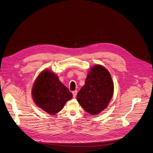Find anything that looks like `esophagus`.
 Returning <instances> with one entry per match:
<instances>
[{
    "label": "esophagus",
    "instance_id": "obj_1",
    "mask_svg": "<svg viewBox=\"0 0 153 153\" xmlns=\"http://www.w3.org/2000/svg\"><path fill=\"white\" fill-rule=\"evenodd\" d=\"M77 91H74L72 92V94H73V98H76V94H77Z\"/></svg>",
    "mask_w": 153,
    "mask_h": 153
}]
</instances>
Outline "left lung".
Wrapping results in <instances>:
<instances>
[{
  "mask_svg": "<svg viewBox=\"0 0 153 153\" xmlns=\"http://www.w3.org/2000/svg\"><path fill=\"white\" fill-rule=\"evenodd\" d=\"M113 93L114 84L110 73L104 67L96 65L87 75L76 100L87 112L96 115L107 107Z\"/></svg>",
  "mask_w": 153,
  "mask_h": 153,
  "instance_id": "1",
  "label": "left lung"
}]
</instances>
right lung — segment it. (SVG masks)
Segmentation results:
<instances>
[{"label": "right lung", "mask_w": 153, "mask_h": 153, "mask_svg": "<svg viewBox=\"0 0 153 153\" xmlns=\"http://www.w3.org/2000/svg\"><path fill=\"white\" fill-rule=\"evenodd\" d=\"M32 94L37 106L51 115L60 112L73 97L58 76L48 70L41 72L36 78Z\"/></svg>", "instance_id": "obj_1"}]
</instances>
